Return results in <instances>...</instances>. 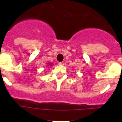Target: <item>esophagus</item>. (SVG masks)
I'll list each match as a JSON object with an SVG mask.
<instances>
[{"label":"esophagus","instance_id":"1","mask_svg":"<svg viewBox=\"0 0 122 122\" xmlns=\"http://www.w3.org/2000/svg\"><path fill=\"white\" fill-rule=\"evenodd\" d=\"M58 64H59V65H64V63H63V62H58Z\"/></svg>","mask_w":122,"mask_h":122}]
</instances>
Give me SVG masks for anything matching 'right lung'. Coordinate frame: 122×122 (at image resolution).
<instances>
[{"label": "right lung", "instance_id": "obj_1", "mask_svg": "<svg viewBox=\"0 0 122 122\" xmlns=\"http://www.w3.org/2000/svg\"><path fill=\"white\" fill-rule=\"evenodd\" d=\"M49 65H51V64H49Z\"/></svg>", "mask_w": 122, "mask_h": 122}]
</instances>
